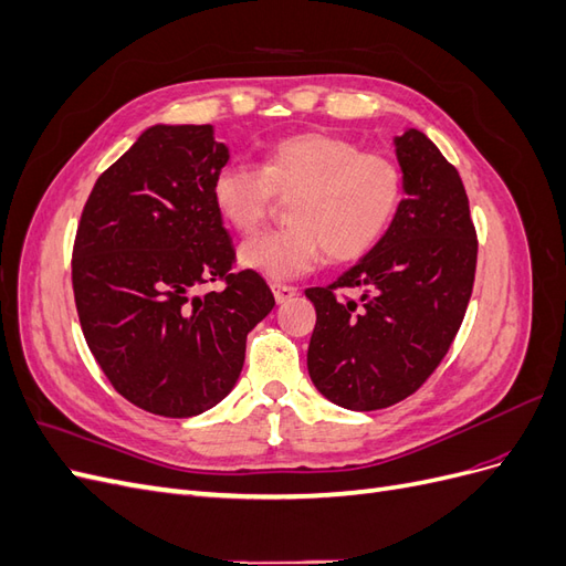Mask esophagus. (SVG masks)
<instances>
[{
    "mask_svg": "<svg viewBox=\"0 0 566 566\" xmlns=\"http://www.w3.org/2000/svg\"><path fill=\"white\" fill-rule=\"evenodd\" d=\"M271 290H273V297H276V302H279V304L287 302L290 297H295V293H297V287H293V285H283V283H271Z\"/></svg>",
    "mask_w": 566,
    "mask_h": 566,
    "instance_id": "1",
    "label": "esophagus"
}]
</instances>
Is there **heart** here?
<instances>
[{
  "instance_id": "obj_1",
  "label": "heart",
  "mask_w": 566,
  "mask_h": 566,
  "mask_svg": "<svg viewBox=\"0 0 566 566\" xmlns=\"http://www.w3.org/2000/svg\"><path fill=\"white\" fill-rule=\"evenodd\" d=\"M276 196L293 198L290 224L250 238L238 262L264 279L290 281L316 269L325 252L352 262L378 243L401 205L403 175L394 160L349 139L304 132L273 144L260 169L231 163L212 181L214 208L238 233L260 229Z\"/></svg>"
}]
</instances>
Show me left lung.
I'll return each instance as SVG.
<instances>
[{
    "instance_id": "1",
    "label": "left lung",
    "mask_w": 566,
    "mask_h": 566,
    "mask_svg": "<svg viewBox=\"0 0 566 566\" xmlns=\"http://www.w3.org/2000/svg\"><path fill=\"white\" fill-rule=\"evenodd\" d=\"M394 146L406 198L389 229L335 283L304 293L316 306L312 382L349 410L387 408L422 387L447 356L474 283L476 231L458 169L418 129Z\"/></svg>"
}]
</instances>
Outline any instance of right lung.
I'll return each mask as SVG.
<instances>
[{
  "label": "right lung",
  "instance_id": "1",
  "mask_svg": "<svg viewBox=\"0 0 566 566\" xmlns=\"http://www.w3.org/2000/svg\"><path fill=\"white\" fill-rule=\"evenodd\" d=\"M229 163L212 125L148 127L92 188L73 245L84 339L127 401L191 418L233 389L248 333L271 310L266 281L233 273L212 181ZM226 287L193 296L202 282Z\"/></svg>",
  "mask_w": 566,
  "mask_h": 566
}]
</instances>
